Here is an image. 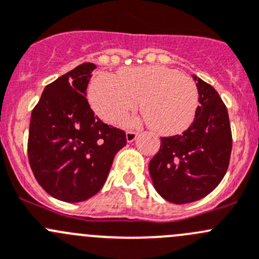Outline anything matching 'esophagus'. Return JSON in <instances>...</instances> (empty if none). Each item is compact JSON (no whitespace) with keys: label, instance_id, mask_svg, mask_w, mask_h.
Listing matches in <instances>:
<instances>
[{"label":"esophagus","instance_id":"esophagus-1","mask_svg":"<svg viewBox=\"0 0 259 259\" xmlns=\"http://www.w3.org/2000/svg\"><path fill=\"white\" fill-rule=\"evenodd\" d=\"M137 137H138V133L127 132L126 133V142L127 143H133L135 139H137Z\"/></svg>","mask_w":259,"mask_h":259}]
</instances>
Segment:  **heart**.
Listing matches in <instances>:
<instances>
[{
    "label": "heart",
    "instance_id": "obj_1",
    "mask_svg": "<svg viewBox=\"0 0 259 259\" xmlns=\"http://www.w3.org/2000/svg\"><path fill=\"white\" fill-rule=\"evenodd\" d=\"M89 100L94 111L104 121L116 124L140 109L152 130L160 135H177L192 125L199 107V91L195 82L164 66L130 67L119 78L99 73L89 87ZM127 126L139 121L127 120Z\"/></svg>",
    "mask_w": 259,
    "mask_h": 259
}]
</instances>
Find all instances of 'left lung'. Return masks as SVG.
Masks as SVG:
<instances>
[{"instance_id": "obj_1", "label": "left lung", "mask_w": 259, "mask_h": 259, "mask_svg": "<svg viewBox=\"0 0 259 259\" xmlns=\"http://www.w3.org/2000/svg\"><path fill=\"white\" fill-rule=\"evenodd\" d=\"M199 107L192 125L181 135L160 138L159 152L149 162L153 186L173 204L207 196L229 165L232 130L224 102L212 86L196 76Z\"/></svg>"}]
</instances>
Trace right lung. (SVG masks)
Listing matches in <instances>:
<instances>
[{"mask_svg": "<svg viewBox=\"0 0 259 259\" xmlns=\"http://www.w3.org/2000/svg\"><path fill=\"white\" fill-rule=\"evenodd\" d=\"M94 63H83L48 84L31 112L27 155L35 178L50 196L89 200L102 188L125 132L105 124L87 102Z\"/></svg>", "mask_w": 259, "mask_h": 259, "instance_id": "1", "label": "right lung"}]
</instances>
